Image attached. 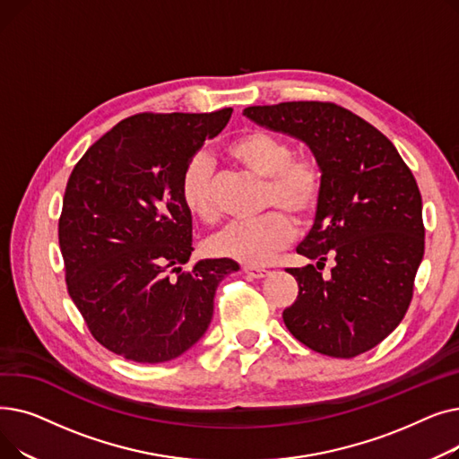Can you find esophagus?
Segmentation results:
<instances>
[{"label":"esophagus","mask_w":459,"mask_h":459,"mask_svg":"<svg viewBox=\"0 0 459 459\" xmlns=\"http://www.w3.org/2000/svg\"><path fill=\"white\" fill-rule=\"evenodd\" d=\"M244 272L253 279H262L270 273L266 268H260V266H244Z\"/></svg>","instance_id":"1"}]
</instances>
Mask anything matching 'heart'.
Returning <instances> with one entry per match:
<instances>
[{"mask_svg": "<svg viewBox=\"0 0 459 459\" xmlns=\"http://www.w3.org/2000/svg\"><path fill=\"white\" fill-rule=\"evenodd\" d=\"M227 154L249 173L266 178V206L284 208L303 220L316 208L322 193V171L316 160L294 156L292 143L266 130H247L227 144ZM180 199L186 210L206 225L220 220L215 203V178L204 156L189 160L180 180ZM294 236L292 220L273 210L256 221L234 223L210 239V251L262 266L270 262Z\"/></svg>", "mask_w": 459, "mask_h": 459, "instance_id": "heart-1", "label": "heart"}]
</instances>
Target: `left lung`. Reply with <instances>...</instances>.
Returning a JSON list of instances; mask_svg holds the SVG:
<instances>
[{"instance_id": "obj_1", "label": "left lung", "mask_w": 459, "mask_h": 459, "mask_svg": "<svg viewBox=\"0 0 459 459\" xmlns=\"http://www.w3.org/2000/svg\"><path fill=\"white\" fill-rule=\"evenodd\" d=\"M255 125L299 139L322 171L315 223L298 253L316 266L288 268L299 286L282 320L299 342L351 359L389 336L413 298L424 256L422 197L394 144L331 102L251 106ZM335 256L329 280L317 272Z\"/></svg>"}]
</instances>
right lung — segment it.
Here are the masks:
<instances>
[{
    "label": "right lung",
    "mask_w": 459,
    "mask_h": 459,
    "mask_svg": "<svg viewBox=\"0 0 459 459\" xmlns=\"http://www.w3.org/2000/svg\"><path fill=\"white\" fill-rule=\"evenodd\" d=\"M230 115L128 117L91 144L68 178L59 220L68 294L94 339L128 360L165 363L197 344L217 284L239 268L204 258L182 272L193 253L184 169Z\"/></svg>",
    "instance_id": "add662e5"
}]
</instances>
